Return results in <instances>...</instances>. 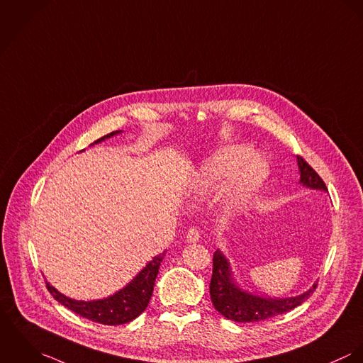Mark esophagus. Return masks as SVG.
I'll list each match as a JSON object with an SVG mask.
<instances>
[{
  "mask_svg": "<svg viewBox=\"0 0 363 363\" xmlns=\"http://www.w3.org/2000/svg\"><path fill=\"white\" fill-rule=\"evenodd\" d=\"M201 240V230L198 227H191L186 233V242L195 243Z\"/></svg>",
  "mask_w": 363,
  "mask_h": 363,
  "instance_id": "obj_1",
  "label": "esophagus"
}]
</instances>
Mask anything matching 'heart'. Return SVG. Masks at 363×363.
<instances>
[{
	"mask_svg": "<svg viewBox=\"0 0 363 363\" xmlns=\"http://www.w3.org/2000/svg\"><path fill=\"white\" fill-rule=\"evenodd\" d=\"M249 155V149L242 146L227 147L220 152L203 167L201 188L214 189L235 174L231 206H241L263 184L267 175L266 162L260 156Z\"/></svg>",
	"mask_w": 363,
	"mask_h": 363,
	"instance_id": "1",
	"label": "heart"
}]
</instances>
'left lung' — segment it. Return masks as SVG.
I'll use <instances>...</instances> for the list:
<instances>
[{
	"mask_svg": "<svg viewBox=\"0 0 363 363\" xmlns=\"http://www.w3.org/2000/svg\"><path fill=\"white\" fill-rule=\"evenodd\" d=\"M298 167L302 185L312 189L327 191V186L319 174L301 156L298 157ZM316 286L318 284H313L309 291L295 298L272 299L252 295L242 291L238 285H235L234 279L231 277L228 260L224 257V255L220 250H216L213 255L210 298L216 311L233 322H262L269 318H274L285 312H289L303 303L311 296V294H313Z\"/></svg>",
	"mask_w": 363,
	"mask_h": 363,
	"instance_id": "left-lung-1",
	"label": "left lung"
}]
</instances>
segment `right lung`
<instances>
[{"instance_id":"add662e5","label":"right lung","mask_w":363,"mask_h":363,"mask_svg":"<svg viewBox=\"0 0 363 363\" xmlns=\"http://www.w3.org/2000/svg\"><path fill=\"white\" fill-rule=\"evenodd\" d=\"M116 133H118V130L97 139L94 143H99ZM162 259L164 253L155 256L153 260L149 262L146 267L125 288H122L117 294L100 301H75L58 292L48 282H45V286L48 292L54 296V299H57L61 305L71 309L72 312H75L84 319L107 325L125 324L136 319L147 308Z\"/></svg>"}]
</instances>
